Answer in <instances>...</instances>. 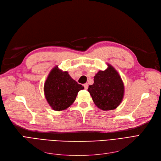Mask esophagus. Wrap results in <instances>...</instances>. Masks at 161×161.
<instances>
[{
	"label": "esophagus",
	"instance_id": "1",
	"mask_svg": "<svg viewBox=\"0 0 161 161\" xmlns=\"http://www.w3.org/2000/svg\"><path fill=\"white\" fill-rule=\"evenodd\" d=\"M84 87H85V88L86 90H87V89H88V83H85V84H84Z\"/></svg>",
	"mask_w": 161,
	"mask_h": 161
}]
</instances>
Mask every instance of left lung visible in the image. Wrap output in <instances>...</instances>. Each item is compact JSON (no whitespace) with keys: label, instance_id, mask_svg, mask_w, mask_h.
<instances>
[{"label":"left lung","instance_id":"left-lung-1","mask_svg":"<svg viewBox=\"0 0 161 161\" xmlns=\"http://www.w3.org/2000/svg\"><path fill=\"white\" fill-rule=\"evenodd\" d=\"M108 66L105 71L97 72L94 77V84L88 89L95 105L103 111L116 109L125 93L124 84L119 74L112 65Z\"/></svg>","mask_w":161,"mask_h":161}]
</instances>
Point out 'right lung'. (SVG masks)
<instances>
[{"instance_id": "1", "label": "right lung", "mask_w": 161, "mask_h": 161, "mask_svg": "<svg viewBox=\"0 0 161 161\" xmlns=\"http://www.w3.org/2000/svg\"><path fill=\"white\" fill-rule=\"evenodd\" d=\"M84 86L73 80L67 71L53 67L45 81L44 92L52 109L59 111L67 109L75 102L78 92Z\"/></svg>"}]
</instances>
